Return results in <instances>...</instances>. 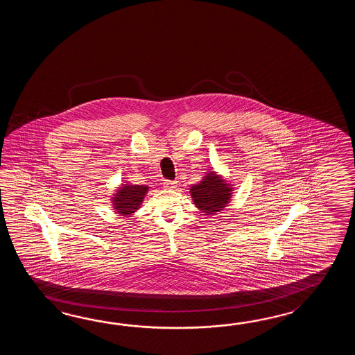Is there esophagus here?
<instances>
[{
	"mask_svg": "<svg viewBox=\"0 0 355 355\" xmlns=\"http://www.w3.org/2000/svg\"><path fill=\"white\" fill-rule=\"evenodd\" d=\"M164 185H165V188L174 189V188H176V185H178V181H176V180H165V182H164Z\"/></svg>",
	"mask_w": 355,
	"mask_h": 355,
	"instance_id": "1",
	"label": "esophagus"
}]
</instances>
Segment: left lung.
<instances>
[{
	"mask_svg": "<svg viewBox=\"0 0 355 355\" xmlns=\"http://www.w3.org/2000/svg\"><path fill=\"white\" fill-rule=\"evenodd\" d=\"M191 198L199 209L204 213L222 211L230 200L231 188L216 174L207 175L203 181L190 189Z\"/></svg>",
	"mask_w": 355,
	"mask_h": 355,
	"instance_id": "obj_1",
	"label": "left lung"
}]
</instances>
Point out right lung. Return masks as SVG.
<instances>
[{
  "label": "right lung",
  "instance_id": "add662e5",
  "mask_svg": "<svg viewBox=\"0 0 355 355\" xmlns=\"http://www.w3.org/2000/svg\"><path fill=\"white\" fill-rule=\"evenodd\" d=\"M148 188L142 185H124L118 190L114 198V207L121 214H130L136 211L144 200Z\"/></svg>",
  "mask_w": 355,
  "mask_h": 355
}]
</instances>
